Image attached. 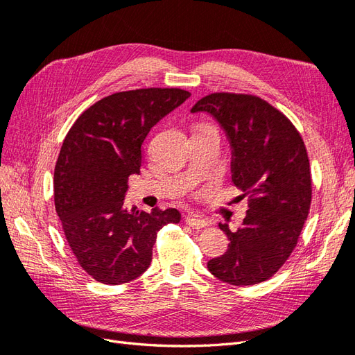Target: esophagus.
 <instances>
[{"label":"esophagus","mask_w":355,"mask_h":355,"mask_svg":"<svg viewBox=\"0 0 355 355\" xmlns=\"http://www.w3.org/2000/svg\"><path fill=\"white\" fill-rule=\"evenodd\" d=\"M185 222H187V225H189V227L194 230H201V228L209 227V220L201 218V216H197V214H187Z\"/></svg>","instance_id":"1"}]
</instances>
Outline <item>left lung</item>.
Instances as JSON below:
<instances>
[{
    "instance_id": "1",
    "label": "left lung",
    "mask_w": 355,
    "mask_h": 355,
    "mask_svg": "<svg viewBox=\"0 0 355 355\" xmlns=\"http://www.w3.org/2000/svg\"><path fill=\"white\" fill-rule=\"evenodd\" d=\"M191 112L209 114L220 125L234 185L249 196L239 231L219 223L230 243L207 262L209 271L234 286L262 283L287 261L308 218L311 171L302 137L286 115L250 94L213 93Z\"/></svg>"
}]
</instances>
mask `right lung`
Instances as JSON below:
<instances>
[{"label":"right lung","mask_w":355,"mask_h":355,"mask_svg":"<svg viewBox=\"0 0 355 355\" xmlns=\"http://www.w3.org/2000/svg\"><path fill=\"white\" fill-rule=\"evenodd\" d=\"M180 89L121 92L96 102L73 123L55 167V206L72 253L103 284L142 275L157 232L178 223L176 209H127L128 178L141 173L149 130L189 98Z\"/></svg>","instance_id":"obj_1"}]
</instances>
